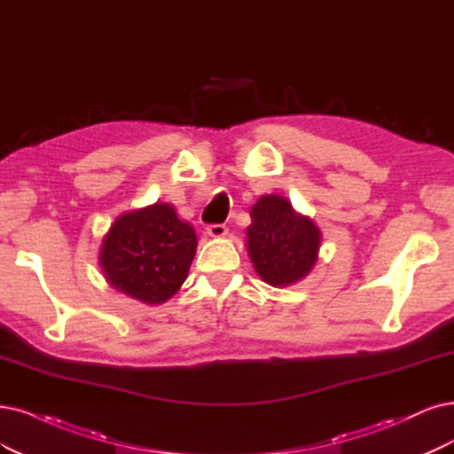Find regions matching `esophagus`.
Returning <instances> with one entry per match:
<instances>
[{"label":"esophagus","mask_w":454,"mask_h":454,"mask_svg":"<svg viewBox=\"0 0 454 454\" xmlns=\"http://www.w3.org/2000/svg\"><path fill=\"white\" fill-rule=\"evenodd\" d=\"M206 231H207L209 238H224L228 233V228L224 224H209L206 228Z\"/></svg>","instance_id":"34e87169"}]
</instances>
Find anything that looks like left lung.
I'll list each match as a JSON object with an SVG mask.
<instances>
[{
    "label": "left lung",
    "instance_id": "left-lung-1",
    "mask_svg": "<svg viewBox=\"0 0 454 454\" xmlns=\"http://www.w3.org/2000/svg\"><path fill=\"white\" fill-rule=\"evenodd\" d=\"M247 250L260 278L275 288L303 280L317 262L322 231L286 198L265 194L250 209Z\"/></svg>",
    "mask_w": 454,
    "mask_h": 454
}]
</instances>
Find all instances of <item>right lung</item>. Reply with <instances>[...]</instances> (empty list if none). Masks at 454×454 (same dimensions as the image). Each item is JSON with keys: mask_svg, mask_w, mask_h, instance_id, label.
<instances>
[{"mask_svg": "<svg viewBox=\"0 0 454 454\" xmlns=\"http://www.w3.org/2000/svg\"><path fill=\"white\" fill-rule=\"evenodd\" d=\"M196 231L174 206L157 204L120 215L100 245L98 263L117 292L160 305L187 280L196 254Z\"/></svg>", "mask_w": 454, "mask_h": 454, "instance_id": "obj_1", "label": "right lung"}]
</instances>
